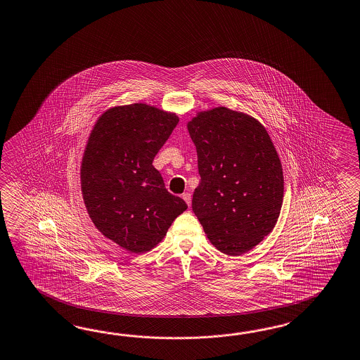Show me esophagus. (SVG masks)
Masks as SVG:
<instances>
[{
	"instance_id": "obj_1",
	"label": "esophagus",
	"mask_w": 360,
	"mask_h": 360,
	"mask_svg": "<svg viewBox=\"0 0 360 360\" xmlns=\"http://www.w3.org/2000/svg\"><path fill=\"white\" fill-rule=\"evenodd\" d=\"M183 200H184L185 202L188 203V206H191V203H192V194L189 193V192L183 194Z\"/></svg>"
}]
</instances>
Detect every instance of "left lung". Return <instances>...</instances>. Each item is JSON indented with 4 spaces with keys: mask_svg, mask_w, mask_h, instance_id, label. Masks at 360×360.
<instances>
[{
    "mask_svg": "<svg viewBox=\"0 0 360 360\" xmlns=\"http://www.w3.org/2000/svg\"><path fill=\"white\" fill-rule=\"evenodd\" d=\"M201 181L192 207L212 245L239 256L261 243L277 223L283 171L265 127L227 107L200 111L188 122Z\"/></svg>",
    "mask_w": 360,
    "mask_h": 360,
    "instance_id": "left-lung-1",
    "label": "left lung"
}]
</instances>
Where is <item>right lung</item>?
Wrapping results in <instances>:
<instances>
[{
    "mask_svg": "<svg viewBox=\"0 0 360 360\" xmlns=\"http://www.w3.org/2000/svg\"><path fill=\"white\" fill-rule=\"evenodd\" d=\"M179 117L146 103L116 105L96 120L81 163L83 202L95 227L130 253L148 252L186 210L153 166Z\"/></svg>",
    "mask_w": 360,
    "mask_h": 360,
    "instance_id": "1",
    "label": "right lung"
}]
</instances>
